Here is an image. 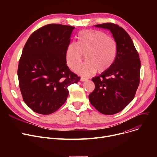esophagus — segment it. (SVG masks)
<instances>
[{
	"instance_id": "esophagus-1",
	"label": "esophagus",
	"mask_w": 157,
	"mask_h": 157,
	"mask_svg": "<svg viewBox=\"0 0 157 157\" xmlns=\"http://www.w3.org/2000/svg\"><path fill=\"white\" fill-rule=\"evenodd\" d=\"M88 79L87 78H83V77H81V78H80V81H86Z\"/></svg>"
}]
</instances>
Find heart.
<instances>
[{
  "label": "heart",
  "instance_id": "b5f03b06",
  "mask_svg": "<svg viewBox=\"0 0 157 157\" xmlns=\"http://www.w3.org/2000/svg\"><path fill=\"white\" fill-rule=\"evenodd\" d=\"M78 43L72 42L66 51V61L74 69L83 59L87 61L76 69L81 75L88 76L95 72L108 71L116 59L117 46L115 40L104 32L98 30H83L78 36Z\"/></svg>",
  "mask_w": 157,
  "mask_h": 157
}]
</instances>
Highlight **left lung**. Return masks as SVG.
Returning <instances> with one entry per match:
<instances>
[{"label":"left lung","mask_w":157,"mask_h":157,"mask_svg":"<svg viewBox=\"0 0 157 157\" xmlns=\"http://www.w3.org/2000/svg\"><path fill=\"white\" fill-rule=\"evenodd\" d=\"M95 27L111 31L117 53L111 67L92 79L95 90L88 97L98 111L111 115L122 111L134 98L140 82L141 61L132 40L122 27L113 23Z\"/></svg>","instance_id":"8db88e82"}]
</instances>
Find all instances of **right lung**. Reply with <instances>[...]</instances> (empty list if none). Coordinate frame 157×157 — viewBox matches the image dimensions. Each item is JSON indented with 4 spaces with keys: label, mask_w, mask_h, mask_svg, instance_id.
<instances>
[{
    "label": "right lung",
    "mask_w": 157,
    "mask_h": 157,
    "mask_svg": "<svg viewBox=\"0 0 157 157\" xmlns=\"http://www.w3.org/2000/svg\"><path fill=\"white\" fill-rule=\"evenodd\" d=\"M75 27L48 24L36 30L25 44L18 68L23 101L34 112L49 114L65 103L68 86L80 80L67 65L66 51Z\"/></svg>",
    "instance_id": "add662e5"
}]
</instances>
